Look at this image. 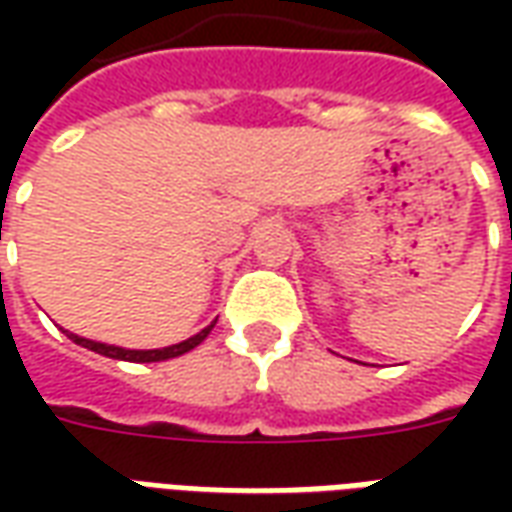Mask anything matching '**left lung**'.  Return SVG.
Here are the masks:
<instances>
[{"label":"left lung","instance_id":"obj_1","mask_svg":"<svg viewBox=\"0 0 512 512\" xmlns=\"http://www.w3.org/2000/svg\"><path fill=\"white\" fill-rule=\"evenodd\" d=\"M211 329H202L200 334H194L189 340H183V343L167 345V348H156V351H131V348H117V345H106V343H95V340H87V337H79V334H68L73 343L82 345V348H90L95 354L109 356V359H120V362H164V359H175V356H183L191 348H197V345L208 337Z\"/></svg>","mask_w":512,"mask_h":512}]
</instances>
